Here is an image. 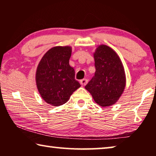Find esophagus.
Wrapping results in <instances>:
<instances>
[{
	"mask_svg": "<svg viewBox=\"0 0 156 156\" xmlns=\"http://www.w3.org/2000/svg\"><path fill=\"white\" fill-rule=\"evenodd\" d=\"M80 84H82V85L84 86V85H85V84H86L87 83V80L86 78L82 79V80H80Z\"/></svg>",
	"mask_w": 156,
	"mask_h": 156,
	"instance_id": "obj_1",
	"label": "esophagus"
}]
</instances>
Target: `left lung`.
Masks as SVG:
<instances>
[{
	"mask_svg": "<svg viewBox=\"0 0 156 156\" xmlns=\"http://www.w3.org/2000/svg\"><path fill=\"white\" fill-rule=\"evenodd\" d=\"M94 57L96 72L85 89L100 106H110L117 102L125 87L122 63L118 54L105 44L98 47Z\"/></svg>",
	"mask_w": 156,
	"mask_h": 156,
	"instance_id": "1",
	"label": "left lung"
}]
</instances>
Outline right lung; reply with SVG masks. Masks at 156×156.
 <instances>
[{
	"label": "right lung",
	"instance_id": "1",
	"mask_svg": "<svg viewBox=\"0 0 156 156\" xmlns=\"http://www.w3.org/2000/svg\"><path fill=\"white\" fill-rule=\"evenodd\" d=\"M71 55V47H54L46 52L37 67V88L44 101L53 106L66 103L80 87L69 63Z\"/></svg>",
	"mask_w": 156,
	"mask_h": 156
}]
</instances>
